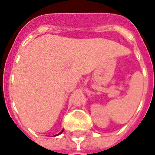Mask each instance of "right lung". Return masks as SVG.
<instances>
[{"instance_id": "right-lung-1", "label": "right lung", "mask_w": 155, "mask_h": 155, "mask_svg": "<svg viewBox=\"0 0 155 155\" xmlns=\"http://www.w3.org/2000/svg\"><path fill=\"white\" fill-rule=\"evenodd\" d=\"M63 131H64V130H62V131H61V132H60V133H59V134H57V135H59V134H61V133H62V132H63Z\"/></svg>"}]
</instances>
